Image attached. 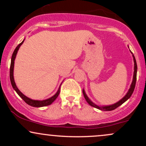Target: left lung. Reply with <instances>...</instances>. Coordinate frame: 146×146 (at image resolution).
Here are the masks:
<instances>
[{
	"instance_id": "obj_1",
	"label": "left lung",
	"mask_w": 146,
	"mask_h": 146,
	"mask_svg": "<svg viewBox=\"0 0 146 146\" xmlns=\"http://www.w3.org/2000/svg\"><path fill=\"white\" fill-rule=\"evenodd\" d=\"M131 52V51H130ZM131 53L132 54V53L131 52ZM132 57H133V60H134V73H133V79H132V82L131 83V85H130V88H129L128 91L127 92V93L125 94V95L123 97L121 100H120L119 101L116 102V103L113 104L111 105H108V106H99L97 105L96 104L93 103L91 100L88 98V97L87 96V95L86 94V92H85L84 89L82 90L83 91V94L84 96L85 100H86V102H88V104L91 106L94 107V108H98L99 110H104V111H110V110H115V108H117V107H119V106H121L122 104H123L125 101L128 100L129 98L131 97V95L132 93H133L134 90H135V84H136V80H137V62H136V60H135V56L134 55L132 54Z\"/></svg>"
}]
</instances>
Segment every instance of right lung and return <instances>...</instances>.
<instances>
[{"label":"right lung","instance_id":"obj_1","mask_svg":"<svg viewBox=\"0 0 146 146\" xmlns=\"http://www.w3.org/2000/svg\"><path fill=\"white\" fill-rule=\"evenodd\" d=\"M25 39H24L22 42L21 43H20L19 44L16 46V48H15L14 53H13L12 56H11V65H10V73H9V76H10V81H11V86H12L13 88L15 90V91L18 93V95H19L21 98L23 99L24 101L26 102L27 104H29V106L33 107H43V106H48L50 104H51L55 100H56V98H58V96L60 94V86L58 88V91L56 92V93L54 95L51 97V98L46 99V100H32V99H30L27 97L26 95H25L23 93H21V90L18 88V87L16 86V83H15L14 81V61L15 59H16V55H17L18 51L19 50V48L21 47V46L23 44V43L24 42V40Z\"/></svg>","mask_w":146,"mask_h":146}]
</instances>
